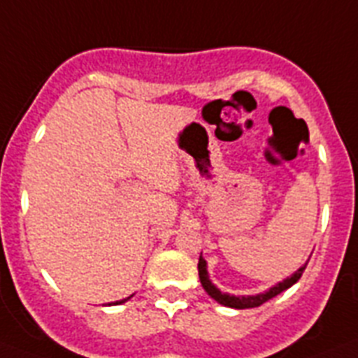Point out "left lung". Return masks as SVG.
Returning a JSON list of instances; mask_svg holds the SVG:
<instances>
[{"mask_svg":"<svg viewBox=\"0 0 358 358\" xmlns=\"http://www.w3.org/2000/svg\"><path fill=\"white\" fill-rule=\"evenodd\" d=\"M307 265V264H306ZM306 265L298 268L296 273L291 274L289 278H285L283 282L276 283L274 287H271L268 291L265 292H259V294H252V296H234V294H229V292H221L220 289L215 287L214 283L210 282L208 278V271H206V262L203 256H199V264H197V271H199V280H201V285L205 289L212 298H214L215 302L221 303V306H227V307H232V309H250V307H258L262 303H265L267 300L274 298L276 294L283 292L285 289H289L291 285L298 282V280L302 278V273L306 271Z\"/></svg>","mask_w":358,"mask_h":358,"instance_id":"1","label":"left lung"}]
</instances>
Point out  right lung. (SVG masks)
<instances>
[{
  "instance_id": "obj_1",
  "label": "right lung",
  "mask_w": 358,
  "mask_h": 358,
  "mask_svg": "<svg viewBox=\"0 0 358 358\" xmlns=\"http://www.w3.org/2000/svg\"><path fill=\"white\" fill-rule=\"evenodd\" d=\"M129 298H131V296L124 298V300H119V302H115V306H119V303H124V302H126V300H129Z\"/></svg>"
}]
</instances>
